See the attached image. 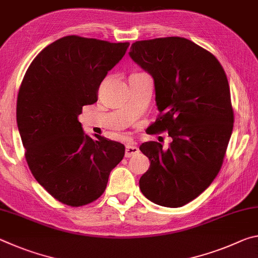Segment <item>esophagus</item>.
<instances>
[{
    "instance_id": "obj_1",
    "label": "esophagus",
    "mask_w": 258,
    "mask_h": 258,
    "mask_svg": "<svg viewBox=\"0 0 258 258\" xmlns=\"http://www.w3.org/2000/svg\"><path fill=\"white\" fill-rule=\"evenodd\" d=\"M139 148L137 146H133V145H127L126 146V151H125V157H127V158H130V157L132 156H135L137 154H139Z\"/></svg>"
}]
</instances>
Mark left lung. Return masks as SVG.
Returning <instances> with one entry per match:
<instances>
[{"instance_id":"8db88e82","label":"left lung","mask_w":258,"mask_h":258,"mask_svg":"<svg viewBox=\"0 0 258 258\" xmlns=\"http://www.w3.org/2000/svg\"><path fill=\"white\" fill-rule=\"evenodd\" d=\"M128 53L155 82L159 115L149 134L172 138L167 149L155 141L140 146L150 160L140 189L160 206H184L223 164L234 120L228 78L211 52L184 37L138 41Z\"/></svg>"}]
</instances>
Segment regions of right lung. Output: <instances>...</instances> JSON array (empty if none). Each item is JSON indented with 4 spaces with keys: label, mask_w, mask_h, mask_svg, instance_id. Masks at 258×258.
<instances>
[{
    "label": "right lung",
    "mask_w": 258,
    "mask_h": 258,
    "mask_svg": "<svg viewBox=\"0 0 258 258\" xmlns=\"http://www.w3.org/2000/svg\"><path fill=\"white\" fill-rule=\"evenodd\" d=\"M130 45L71 35L30 63L17 100V124L28 167L52 197L72 207L97 200L125 147L84 133L77 117L98 101L99 86Z\"/></svg>",
    "instance_id": "obj_1"
}]
</instances>
